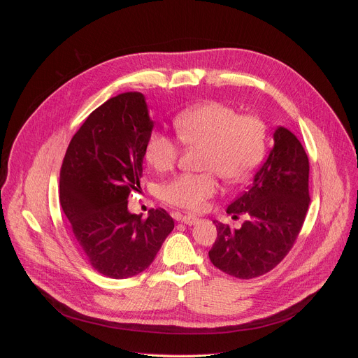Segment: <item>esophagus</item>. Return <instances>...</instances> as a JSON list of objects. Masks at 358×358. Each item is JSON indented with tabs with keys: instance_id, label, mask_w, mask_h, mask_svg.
Masks as SVG:
<instances>
[{
	"instance_id": "obj_1",
	"label": "esophagus",
	"mask_w": 358,
	"mask_h": 358,
	"mask_svg": "<svg viewBox=\"0 0 358 358\" xmlns=\"http://www.w3.org/2000/svg\"><path fill=\"white\" fill-rule=\"evenodd\" d=\"M184 224H189V227H193V224H196V223H199V217L197 216H193V215H185V216H182L181 219H180Z\"/></svg>"
}]
</instances>
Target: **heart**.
Wrapping results in <instances>:
<instances>
[{"label": "heart", "instance_id": "1", "mask_svg": "<svg viewBox=\"0 0 358 358\" xmlns=\"http://www.w3.org/2000/svg\"><path fill=\"white\" fill-rule=\"evenodd\" d=\"M178 139L190 148H203L200 174H180L161 187L165 203L199 212L219 192L217 176L228 182L247 180L267 149V127L258 116L239 113L220 101H208L181 111L174 119ZM180 143L161 130L145 142L146 162L159 173L169 171L180 157Z\"/></svg>", "mask_w": 358, "mask_h": 358}]
</instances>
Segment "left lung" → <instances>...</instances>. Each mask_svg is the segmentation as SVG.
<instances>
[{"label": "left lung", "mask_w": 358, "mask_h": 358, "mask_svg": "<svg viewBox=\"0 0 358 358\" xmlns=\"http://www.w3.org/2000/svg\"><path fill=\"white\" fill-rule=\"evenodd\" d=\"M309 159L302 143L286 127L274 131V146L251 185L228 208L232 217L250 216L239 229L216 223L209 251L213 266L250 280L271 271L296 242L309 208Z\"/></svg>", "instance_id": "left-lung-1"}]
</instances>
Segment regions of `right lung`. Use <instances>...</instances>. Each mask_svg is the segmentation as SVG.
I'll return each instance as SVG.
<instances>
[{
    "mask_svg": "<svg viewBox=\"0 0 358 358\" xmlns=\"http://www.w3.org/2000/svg\"><path fill=\"white\" fill-rule=\"evenodd\" d=\"M152 127L143 94H119L85 119L61 166L59 199L72 234L91 267L110 278L146 270L174 229L161 208L146 219L127 210L130 192L141 187Z\"/></svg>",
    "mask_w": 358,
    "mask_h": 358,
    "instance_id": "right-lung-1",
    "label": "right lung"
}]
</instances>
